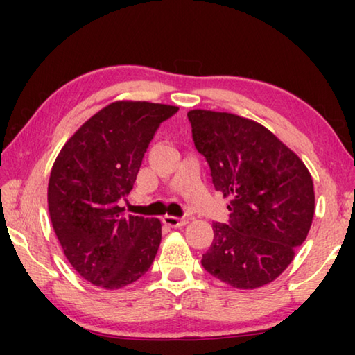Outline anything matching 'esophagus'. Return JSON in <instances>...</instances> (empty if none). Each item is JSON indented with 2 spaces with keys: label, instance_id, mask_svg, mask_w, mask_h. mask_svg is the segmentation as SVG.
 Listing matches in <instances>:
<instances>
[{
  "label": "esophagus",
  "instance_id": "esophagus-1",
  "mask_svg": "<svg viewBox=\"0 0 355 355\" xmlns=\"http://www.w3.org/2000/svg\"><path fill=\"white\" fill-rule=\"evenodd\" d=\"M163 222L166 225H169V227H173V228H177V227H183V225H186V220L184 218H177V216H164L163 218Z\"/></svg>",
  "mask_w": 355,
  "mask_h": 355
}]
</instances>
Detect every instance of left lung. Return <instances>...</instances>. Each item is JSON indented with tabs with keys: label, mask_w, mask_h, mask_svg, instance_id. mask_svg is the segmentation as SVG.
<instances>
[{
	"label": "left lung",
	"mask_w": 355,
	"mask_h": 355,
	"mask_svg": "<svg viewBox=\"0 0 355 355\" xmlns=\"http://www.w3.org/2000/svg\"><path fill=\"white\" fill-rule=\"evenodd\" d=\"M188 119L216 191L230 197V219L213 224L202 266L241 290L266 285L285 271L309 235L315 214L310 172L254 120L205 110L189 111Z\"/></svg>",
	"instance_id": "8db88e82"
}]
</instances>
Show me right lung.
Returning a JSON list of instances; mask_svg holds the SVG:
<instances>
[{
	"mask_svg": "<svg viewBox=\"0 0 355 355\" xmlns=\"http://www.w3.org/2000/svg\"><path fill=\"white\" fill-rule=\"evenodd\" d=\"M177 106L116 101L65 142L48 183V211L62 250L83 279L119 290L146 274L161 243V222L125 214L144 153Z\"/></svg>",
	"mask_w": 355,
	"mask_h": 355,
	"instance_id": "obj_1",
	"label": "right lung"
}]
</instances>
